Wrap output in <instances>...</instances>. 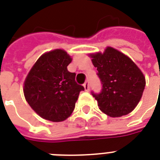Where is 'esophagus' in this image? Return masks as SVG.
Segmentation results:
<instances>
[{
  "instance_id": "1",
  "label": "esophagus",
  "mask_w": 160,
  "mask_h": 160,
  "mask_svg": "<svg viewBox=\"0 0 160 160\" xmlns=\"http://www.w3.org/2000/svg\"><path fill=\"white\" fill-rule=\"evenodd\" d=\"M84 88H85V91H89V90H90V84H89L88 81L85 82V84H84Z\"/></svg>"
}]
</instances>
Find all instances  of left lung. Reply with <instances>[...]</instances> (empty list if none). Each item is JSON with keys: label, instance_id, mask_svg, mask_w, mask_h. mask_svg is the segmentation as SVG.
<instances>
[{"label": "left lung", "instance_id": "left-lung-1", "mask_svg": "<svg viewBox=\"0 0 160 160\" xmlns=\"http://www.w3.org/2000/svg\"><path fill=\"white\" fill-rule=\"evenodd\" d=\"M102 85L99 94L91 92L100 110L112 118L127 115L138 104L145 77L131 58L112 47L90 54Z\"/></svg>", "mask_w": 160, "mask_h": 160}]
</instances>
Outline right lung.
Returning a JSON list of instances; mask_svg holds the SVG:
<instances>
[{"label": "right lung", "mask_w": 160, "mask_h": 160, "mask_svg": "<svg viewBox=\"0 0 160 160\" xmlns=\"http://www.w3.org/2000/svg\"><path fill=\"white\" fill-rule=\"evenodd\" d=\"M71 57L63 49H54L39 57L24 81L25 99L34 112L51 122H62L75 109L85 88L75 81V73L67 66Z\"/></svg>", "instance_id": "obj_1"}]
</instances>
